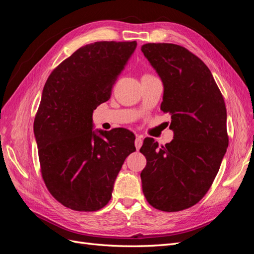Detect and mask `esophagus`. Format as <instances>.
Masks as SVG:
<instances>
[{
	"instance_id": "34e87169",
	"label": "esophagus",
	"mask_w": 254,
	"mask_h": 254,
	"mask_svg": "<svg viewBox=\"0 0 254 254\" xmlns=\"http://www.w3.org/2000/svg\"><path fill=\"white\" fill-rule=\"evenodd\" d=\"M143 144V139L141 136H136L135 137V141H134V145H135V148L136 150H139L141 148V146Z\"/></svg>"
}]
</instances>
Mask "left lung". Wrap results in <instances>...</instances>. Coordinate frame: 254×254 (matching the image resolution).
<instances>
[{
    "mask_svg": "<svg viewBox=\"0 0 254 254\" xmlns=\"http://www.w3.org/2000/svg\"><path fill=\"white\" fill-rule=\"evenodd\" d=\"M163 82L161 110L170 113L174 139L160 146L146 137L140 151L143 193L164 212L193 206L206 194L227 151V110L213 75L181 45L146 43L141 48Z\"/></svg>",
    "mask_w": 254,
    "mask_h": 254,
    "instance_id": "obj_1",
    "label": "left lung"
}]
</instances>
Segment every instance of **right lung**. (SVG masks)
<instances>
[{
	"label": "right lung",
	"mask_w": 254,
	"mask_h": 254,
	"mask_svg": "<svg viewBox=\"0 0 254 254\" xmlns=\"http://www.w3.org/2000/svg\"><path fill=\"white\" fill-rule=\"evenodd\" d=\"M135 48V41L84 45L54 68L44 84L34 122L41 174L52 196L68 209L104 207L125 159L135 151L129 130L97 134L92 122Z\"/></svg>",
	"instance_id": "right-lung-1"
}]
</instances>
